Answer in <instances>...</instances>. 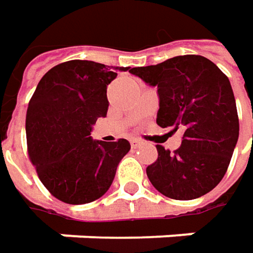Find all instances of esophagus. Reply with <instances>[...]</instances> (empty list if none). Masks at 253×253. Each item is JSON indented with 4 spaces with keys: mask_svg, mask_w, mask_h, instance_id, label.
I'll list each match as a JSON object with an SVG mask.
<instances>
[{
    "mask_svg": "<svg viewBox=\"0 0 253 253\" xmlns=\"http://www.w3.org/2000/svg\"><path fill=\"white\" fill-rule=\"evenodd\" d=\"M139 145H142V141H139V139H131V147L132 148H136V147H139Z\"/></svg>",
    "mask_w": 253,
    "mask_h": 253,
    "instance_id": "esophagus-1",
    "label": "esophagus"
}]
</instances>
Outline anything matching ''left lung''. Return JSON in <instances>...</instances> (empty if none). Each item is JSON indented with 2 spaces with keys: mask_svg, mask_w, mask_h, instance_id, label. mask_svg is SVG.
Listing matches in <instances>:
<instances>
[{
  "mask_svg": "<svg viewBox=\"0 0 253 253\" xmlns=\"http://www.w3.org/2000/svg\"><path fill=\"white\" fill-rule=\"evenodd\" d=\"M129 72L158 87L157 124L184 131L175 151L157 145L158 158L147 167L151 184L174 200L197 199L214 189L227 171L239 136L236 102L227 76L196 54Z\"/></svg>",
  "mask_w": 253,
  "mask_h": 253,
  "instance_id": "8db88e82",
  "label": "left lung"
}]
</instances>
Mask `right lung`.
<instances>
[{"instance_id": "right-lung-1", "label": "right lung", "mask_w": 253, "mask_h": 253, "mask_svg": "<svg viewBox=\"0 0 253 253\" xmlns=\"http://www.w3.org/2000/svg\"><path fill=\"white\" fill-rule=\"evenodd\" d=\"M117 76L102 63L69 60L45 73L28 102L30 161L45 189L67 205L102 197L114 181L119 161L131 150L124 138L106 144L90 136L92 125L106 117V89Z\"/></svg>"}]
</instances>
